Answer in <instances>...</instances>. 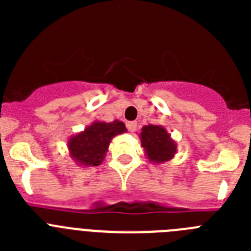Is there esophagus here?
Masks as SVG:
<instances>
[{"instance_id":"esophagus-1","label":"esophagus","mask_w":251,"mask_h":251,"mask_svg":"<svg viewBox=\"0 0 251 251\" xmlns=\"http://www.w3.org/2000/svg\"><path fill=\"white\" fill-rule=\"evenodd\" d=\"M127 128L129 132H134L137 129V123L136 122H128L127 123Z\"/></svg>"}]
</instances>
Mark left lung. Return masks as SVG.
Listing matches in <instances>:
<instances>
[{
  "label": "left lung",
  "instance_id": "1",
  "mask_svg": "<svg viewBox=\"0 0 251 251\" xmlns=\"http://www.w3.org/2000/svg\"><path fill=\"white\" fill-rule=\"evenodd\" d=\"M141 146L145 148V154L152 163H163L172 159L176 154L177 145L165 127L157 124H148L139 133Z\"/></svg>",
  "mask_w": 251,
  "mask_h": 251
}]
</instances>
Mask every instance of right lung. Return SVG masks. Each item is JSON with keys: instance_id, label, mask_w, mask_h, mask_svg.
Masks as SVG:
<instances>
[{"instance_id": "right-lung-1", "label": "right lung", "mask_w": 251, "mask_h": 251, "mask_svg": "<svg viewBox=\"0 0 251 251\" xmlns=\"http://www.w3.org/2000/svg\"><path fill=\"white\" fill-rule=\"evenodd\" d=\"M127 132L123 122L115 121L106 123L94 121L81 132L68 139L69 156L77 166L95 167L105 158L109 143L115 136Z\"/></svg>"}]
</instances>
